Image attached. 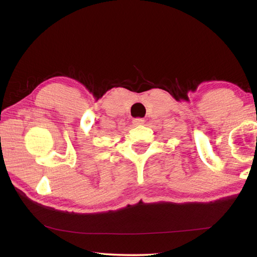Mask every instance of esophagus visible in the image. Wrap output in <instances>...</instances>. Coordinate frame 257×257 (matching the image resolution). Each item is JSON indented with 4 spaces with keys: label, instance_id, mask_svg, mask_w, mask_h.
Listing matches in <instances>:
<instances>
[{
    "label": "esophagus",
    "instance_id": "34e87169",
    "mask_svg": "<svg viewBox=\"0 0 257 257\" xmlns=\"http://www.w3.org/2000/svg\"><path fill=\"white\" fill-rule=\"evenodd\" d=\"M144 122H145V120H144L143 118H136V119H134V120H133V123H134L135 125L144 124Z\"/></svg>",
    "mask_w": 257,
    "mask_h": 257
}]
</instances>
